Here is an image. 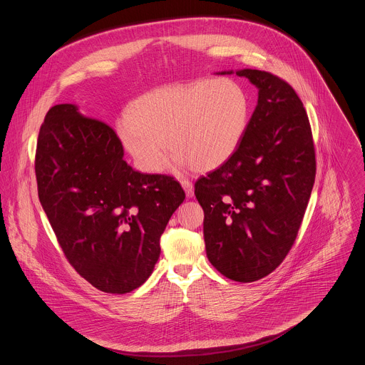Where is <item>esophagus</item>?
Listing matches in <instances>:
<instances>
[{
  "instance_id": "esophagus-1",
  "label": "esophagus",
  "mask_w": 365,
  "mask_h": 365,
  "mask_svg": "<svg viewBox=\"0 0 365 365\" xmlns=\"http://www.w3.org/2000/svg\"><path fill=\"white\" fill-rule=\"evenodd\" d=\"M180 185H182V187H183V190H185V193H186V196L190 199V197H193L195 196V189H193V183L190 182V180H182L180 182Z\"/></svg>"
}]
</instances>
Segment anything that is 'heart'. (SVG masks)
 <instances>
[{"instance_id":"heart-1","label":"heart","mask_w":365,"mask_h":365,"mask_svg":"<svg viewBox=\"0 0 365 365\" xmlns=\"http://www.w3.org/2000/svg\"><path fill=\"white\" fill-rule=\"evenodd\" d=\"M247 123L246 92L238 82L221 77L144 93L118 124V134L143 172L163 169L168 142L176 153L175 166L208 172L234 157Z\"/></svg>"}]
</instances>
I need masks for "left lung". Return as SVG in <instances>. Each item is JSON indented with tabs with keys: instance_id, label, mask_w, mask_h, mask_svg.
<instances>
[{
	"instance_id": "left-lung-1",
	"label": "left lung",
	"mask_w": 365,
	"mask_h": 365,
	"mask_svg": "<svg viewBox=\"0 0 365 365\" xmlns=\"http://www.w3.org/2000/svg\"><path fill=\"white\" fill-rule=\"evenodd\" d=\"M237 76L259 89L256 109L234 157L202 176L195 195L210 263L227 279L252 283L276 270L294 245L317 161L308 115L292 86L260 70Z\"/></svg>"
}]
</instances>
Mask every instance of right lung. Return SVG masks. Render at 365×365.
I'll return each instance as SVG.
<instances>
[{
	"label": "right lung",
	"mask_w": 365,
	"mask_h": 365,
	"mask_svg": "<svg viewBox=\"0 0 365 365\" xmlns=\"http://www.w3.org/2000/svg\"><path fill=\"white\" fill-rule=\"evenodd\" d=\"M123 155L115 130L76 105L47 112L35 160L41 207L71 266L109 294L145 283L165 227L185 200L172 176L134 170Z\"/></svg>",
	"instance_id": "obj_1"
}]
</instances>
